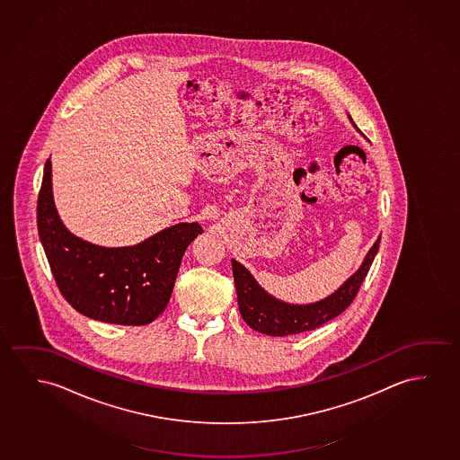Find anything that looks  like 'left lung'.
<instances>
[{"mask_svg":"<svg viewBox=\"0 0 460 460\" xmlns=\"http://www.w3.org/2000/svg\"><path fill=\"white\" fill-rule=\"evenodd\" d=\"M378 248L380 237L368 250L358 272L353 273L329 297L308 305H291L275 299L258 285V281L254 280L253 275L245 267L233 260L234 283L237 291L240 314L252 329L272 337H287L314 331L327 321L333 320L351 305L362 281L370 270L375 254L378 253Z\"/></svg>","mask_w":460,"mask_h":460,"instance_id":"1","label":"left lung"}]
</instances>
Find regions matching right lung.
<instances>
[{"label": "right lung", "mask_w": 460, "mask_h": 460, "mask_svg": "<svg viewBox=\"0 0 460 460\" xmlns=\"http://www.w3.org/2000/svg\"><path fill=\"white\" fill-rule=\"evenodd\" d=\"M38 231L63 297L92 320L146 326L164 312L180 262L199 223H180L133 247H98L75 237L61 223L47 160L38 196Z\"/></svg>", "instance_id": "obj_1"}]
</instances>
